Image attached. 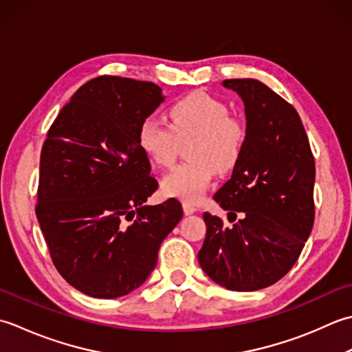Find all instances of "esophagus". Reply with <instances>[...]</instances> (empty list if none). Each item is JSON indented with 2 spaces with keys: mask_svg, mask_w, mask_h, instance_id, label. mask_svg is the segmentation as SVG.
<instances>
[{
  "mask_svg": "<svg viewBox=\"0 0 352 352\" xmlns=\"http://www.w3.org/2000/svg\"><path fill=\"white\" fill-rule=\"evenodd\" d=\"M182 208H184L185 216H190V214H195L197 211V208L195 205H190V204H184Z\"/></svg>",
  "mask_w": 352,
  "mask_h": 352,
  "instance_id": "esophagus-1",
  "label": "esophagus"
}]
</instances>
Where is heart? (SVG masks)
Returning <instances> with one entry per match:
<instances>
[{
  "instance_id": "heart-1",
  "label": "heart",
  "mask_w": 352,
  "mask_h": 352,
  "mask_svg": "<svg viewBox=\"0 0 352 352\" xmlns=\"http://www.w3.org/2000/svg\"><path fill=\"white\" fill-rule=\"evenodd\" d=\"M170 124L147 117L138 127V144L148 160L160 167L175 162L179 142L188 141L184 162L164 176L161 188L168 197L184 204H199L219 171H229L239 162L246 129L229 116L225 103L205 92H192L168 111Z\"/></svg>"
}]
</instances>
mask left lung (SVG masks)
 <instances>
[{"mask_svg": "<svg viewBox=\"0 0 352 352\" xmlns=\"http://www.w3.org/2000/svg\"><path fill=\"white\" fill-rule=\"evenodd\" d=\"M221 85L245 103L246 138L232 176L214 200L232 226L204 214L199 264L214 283L254 292L279 281L302 252L314 223V157L298 112L255 78Z\"/></svg>", "mask_w": 352, "mask_h": 352, "instance_id": "8db88e82", "label": "left lung"}]
</instances>
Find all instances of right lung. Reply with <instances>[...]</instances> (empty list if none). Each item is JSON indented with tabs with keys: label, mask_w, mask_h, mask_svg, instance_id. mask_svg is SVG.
Instances as JSON below:
<instances>
[{
	"label": "right lung",
	"mask_w": 352,
	"mask_h": 352,
	"mask_svg": "<svg viewBox=\"0 0 352 352\" xmlns=\"http://www.w3.org/2000/svg\"><path fill=\"white\" fill-rule=\"evenodd\" d=\"M162 102L152 82L92 78L62 107L42 146L36 217L57 272L88 296L138 289L184 216L173 197L146 205L157 181L138 127Z\"/></svg>",
	"instance_id": "obj_1"
}]
</instances>
